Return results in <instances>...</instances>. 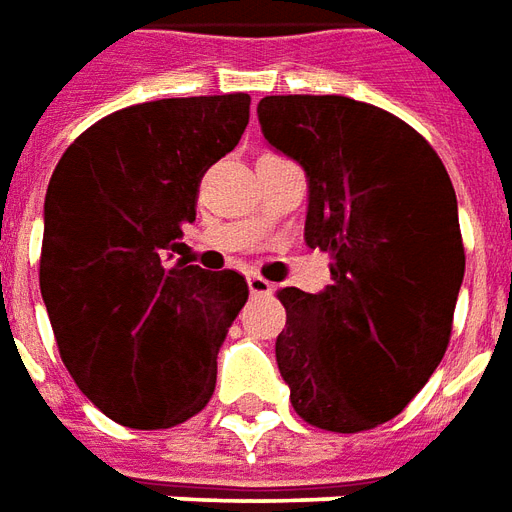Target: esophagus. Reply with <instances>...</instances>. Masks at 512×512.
<instances>
[{
  "mask_svg": "<svg viewBox=\"0 0 512 512\" xmlns=\"http://www.w3.org/2000/svg\"><path fill=\"white\" fill-rule=\"evenodd\" d=\"M246 285H249V293L252 295H271L274 293V285L268 282V279H263V276L252 274L249 279H246Z\"/></svg>",
  "mask_w": 512,
  "mask_h": 512,
  "instance_id": "obj_1",
  "label": "esophagus"
}]
</instances>
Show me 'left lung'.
<instances>
[{"label":"left lung","instance_id":"left-lung-1","mask_svg":"<svg viewBox=\"0 0 512 512\" xmlns=\"http://www.w3.org/2000/svg\"><path fill=\"white\" fill-rule=\"evenodd\" d=\"M268 146L306 173V244L331 255L320 293L279 290L276 366L317 429L396 418L448 350L464 279L453 184L410 124L339 94L263 97Z\"/></svg>","mask_w":512,"mask_h":512}]
</instances>
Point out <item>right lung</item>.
<instances>
[{
  "label": "right lung",
  "mask_w": 512,
  "mask_h": 512,
  "mask_svg": "<svg viewBox=\"0 0 512 512\" xmlns=\"http://www.w3.org/2000/svg\"><path fill=\"white\" fill-rule=\"evenodd\" d=\"M246 124L249 94L140 102L78 135L51 176L43 304L75 385L121 426L170 429L214 393L249 290L236 271L168 260Z\"/></svg>",
  "instance_id": "add662e5"
}]
</instances>
